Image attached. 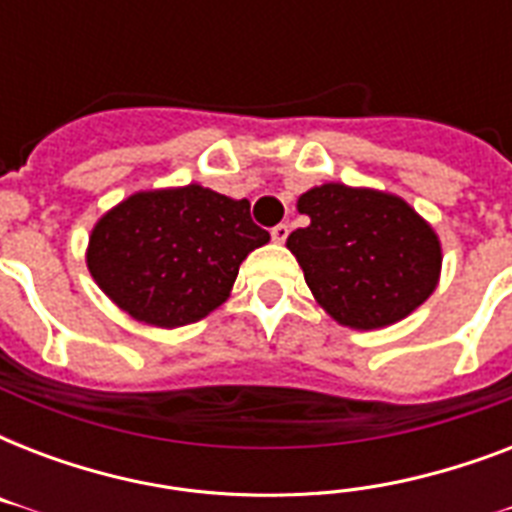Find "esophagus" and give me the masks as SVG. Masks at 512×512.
<instances>
[{
    "label": "esophagus",
    "instance_id": "esophagus-1",
    "mask_svg": "<svg viewBox=\"0 0 512 512\" xmlns=\"http://www.w3.org/2000/svg\"><path fill=\"white\" fill-rule=\"evenodd\" d=\"M287 236H289V225L287 223H279V225H273L271 228V239L273 241H287Z\"/></svg>",
    "mask_w": 512,
    "mask_h": 512
}]
</instances>
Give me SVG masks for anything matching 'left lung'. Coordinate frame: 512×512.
<instances>
[{
  "label": "left lung",
  "mask_w": 512,
  "mask_h": 512,
  "mask_svg": "<svg viewBox=\"0 0 512 512\" xmlns=\"http://www.w3.org/2000/svg\"><path fill=\"white\" fill-rule=\"evenodd\" d=\"M297 209L311 223L289 233L287 247L335 321L353 329L388 327L433 295L441 244L404 199L327 183L303 193Z\"/></svg>",
  "instance_id": "1"
}]
</instances>
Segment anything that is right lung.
<instances>
[{
    "label": "right lung",
    "instance_id": "1",
    "mask_svg": "<svg viewBox=\"0 0 512 512\" xmlns=\"http://www.w3.org/2000/svg\"><path fill=\"white\" fill-rule=\"evenodd\" d=\"M268 239L247 199L196 183L140 191L92 228L87 268L135 321L185 327L225 303L241 260Z\"/></svg>",
    "mask_w": 512,
    "mask_h": 512
}]
</instances>
